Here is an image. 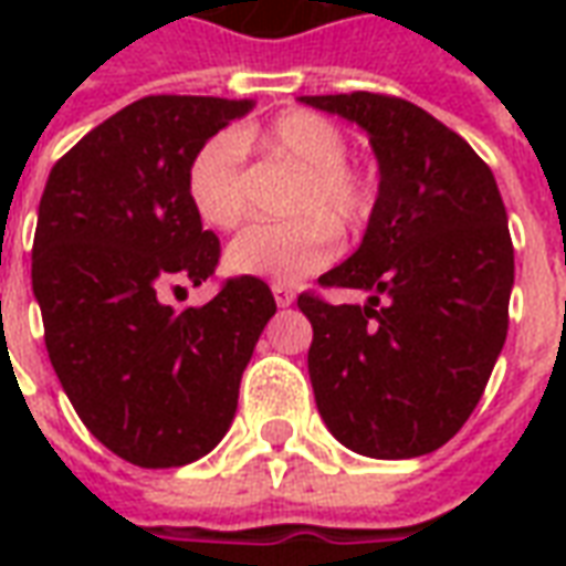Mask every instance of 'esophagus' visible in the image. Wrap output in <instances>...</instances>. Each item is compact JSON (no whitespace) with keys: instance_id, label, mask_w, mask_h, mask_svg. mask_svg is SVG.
Wrapping results in <instances>:
<instances>
[{"instance_id":"34e87169","label":"esophagus","mask_w":566,"mask_h":566,"mask_svg":"<svg viewBox=\"0 0 566 566\" xmlns=\"http://www.w3.org/2000/svg\"><path fill=\"white\" fill-rule=\"evenodd\" d=\"M272 296H275V303H279L282 308L291 306V303L296 300V294L287 287V284H272Z\"/></svg>"}]
</instances>
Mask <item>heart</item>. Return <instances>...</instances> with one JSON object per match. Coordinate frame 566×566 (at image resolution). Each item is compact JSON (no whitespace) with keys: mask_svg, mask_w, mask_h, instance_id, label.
Here are the masks:
<instances>
[{"mask_svg":"<svg viewBox=\"0 0 566 566\" xmlns=\"http://www.w3.org/2000/svg\"><path fill=\"white\" fill-rule=\"evenodd\" d=\"M300 169L284 223H254L227 248V270L275 284H294L324 270L336 254V233H357L373 211V190L348 160V139L327 117L291 108L266 127L211 136L187 163V199L211 230H233L248 211L245 150Z\"/></svg>","mask_w":566,"mask_h":566,"instance_id":"b5f03b06","label":"heart"}]
</instances>
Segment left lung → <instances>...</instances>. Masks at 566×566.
I'll use <instances>...</instances> for the list:
<instances>
[{"label": "left lung", "instance_id": "8db88e82", "mask_svg": "<svg viewBox=\"0 0 566 566\" xmlns=\"http://www.w3.org/2000/svg\"><path fill=\"white\" fill-rule=\"evenodd\" d=\"M303 103L367 129L379 160L364 242L318 279L367 291V306L296 296L312 321L315 403L357 454H430L473 416L506 343L515 254L497 181L454 129L400 96Z\"/></svg>", "mask_w": 566, "mask_h": 566}]
</instances>
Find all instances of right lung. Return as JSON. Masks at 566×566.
I'll return each instance as SVG.
<instances>
[{
  "mask_svg": "<svg viewBox=\"0 0 566 566\" xmlns=\"http://www.w3.org/2000/svg\"><path fill=\"white\" fill-rule=\"evenodd\" d=\"M251 99L145 96L63 154L32 242L44 345L75 412L117 458L185 467L230 430L239 381L275 315L270 284L227 279L175 312L163 287L214 275L221 242L187 199V163Z\"/></svg>",
  "mask_w": 566,
  "mask_h": 566,
  "instance_id": "add662e5",
  "label": "right lung"
}]
</instances>
